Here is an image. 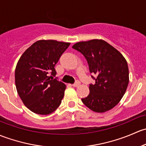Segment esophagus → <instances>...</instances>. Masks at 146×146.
I'll use <instances>...</instances> for the list:
<instances>
[{"label": "esophagus", "instance_id": "1", "mask_svg": "<svg viewBox=\"0 0 146 146\" xmlns=\"http://www.w3.org/2000/svg\"><path fill=\"white\" fill-rule=\"evenodd\" d=\"M80 82H79V81H76V82H75L74 84H72V86H74V87H78L79 86V85H80Z\"/></svg>", "mask_w": 146, "mask_h": 146}]
</instances>
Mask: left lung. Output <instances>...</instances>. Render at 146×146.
Here are the masks:
<instances>
[{
  "instance_id": "8db88e82",
  "label": "left lung",
  "mask_w": 146,
  "mask_h": 146,
  "mask_svg": "<svg viewBox=\"0 0 146 146\" xmlns=\"http://www.w3.org/2000/svg\"><path fill=\"white\" fill-rule=\"evenodd\" d=\"M72 48L85 57L90 72L96 74L95 84H90V93L82 100L96 112L112 109L122 98L128 86L129 68L125 58L113 46L101 39L75 43Z\"/></svg>"
}]
</instances>
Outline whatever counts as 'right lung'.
<instances>
[{"label":"right lung","mask_w":146,"mask_h":146,"mask_svg":"<svg viewBox=\"0 0 146 146\" xmlns=\"http://www.w3.org/2000/svg\"><path fill=\"white\" fill-rule=\"evenodd\" d=\"M70 43L40 40L25 51L18 61L15 78L18 95L31 112L49 115L60 105L65 84L53 79L55 66Z\"/></svg>","instance_id":"1"}]
</instances>
